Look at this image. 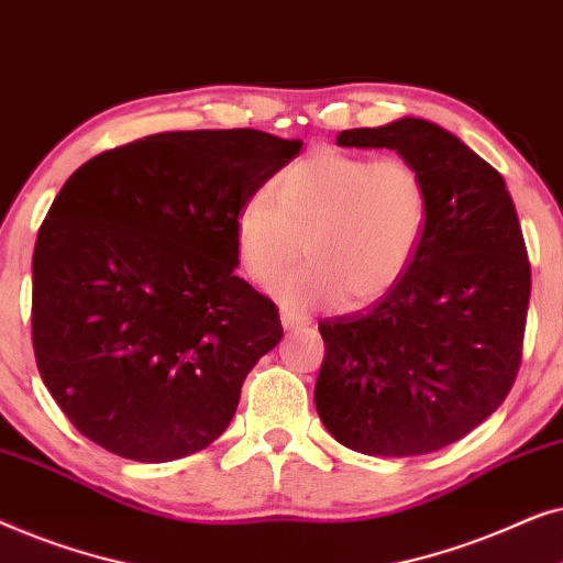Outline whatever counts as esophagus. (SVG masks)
Masks as SVG:
<instances>
[{
  "mask_svg": "<svg viewBox=\"0 0 563 563\" xmlns=\"http://www.w3.org/2000/svg\"><path fill=\"white\" fill-rule=\"evenodd\" d=\"M282 325L284 330H291L297 325H305V318H299V314H295L291 310H282Z\"/></svg>",
  "mask_w": 563,
  "mask_h": 563,
  "instance_id": "34e87169",
  "label": "esophagus"
}]
</instances>
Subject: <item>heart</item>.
Returning a JSON list of instances; mask_svg holds the SVG:
<instances>
[{"label": "heart", "instance_id": "obj_1", "mask_svg": "<svg viewBox=\"0 0 563 563\" xmlns=\"http://www.w3.org/2000/svg\"><path fill=\"white\" fill-rule=\"evenodd\" d=\"M426 176L402 156L318 148L272 184V202L251 197L233 220L245 279L272 287L284 305L361 307L397 287L428 228Z\"/></svg>", "mask_w": 563, "mask_h": 563}]
</instances>
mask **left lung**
Masks as SVG:
<instances>
[{
    "label": "left lung",
    "mask_w": 563,
    "mask_h": 563,
    "mask_svg": "<svg viewBox=\"0 0 563 563\" xmlns=\"http://www.w3.org/2000/svg\"><path fill=\"white\" fill-rule=\"evenodd\" d=\"M345 148H389L428 181L422 243L395 289L320 322L314 407L345 449L433 453L489 418L522 358L530 261L497 168L428 120L343 130Z\"/></svg>",
    "instance_id": "obj_1"
}]
</instances>
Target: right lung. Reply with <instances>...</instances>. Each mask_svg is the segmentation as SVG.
I'll use <instances>...</instances> for the list:
<instances>
[{
  "label": "right lung",
  "instance_id": "add662e5",
  "mask_svg": "<svg viewBox=\"0 0 563 563\" xmlns=\"http://www.w3.org/2000/svg\"><path fill=\"white\" fill-rule=\"evenodd\" d=\"M302 141L179 130L68 176L33 253V349L74 428L143 464L225 433L279 310L235 276L233 220Z\"/></svg>",
  "mask_w": 563,
  "mask_h": 563
}]
</instances>
